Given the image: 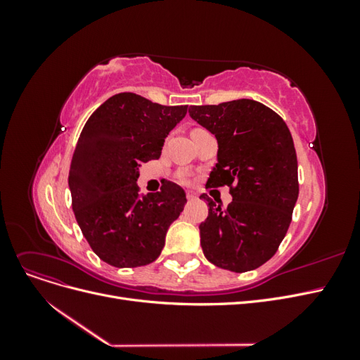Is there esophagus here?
<instances>
[{"label":"esophagus","mask_w":360,"mask_h":360,"mask_svg":"<svg viewBox=\"0 0 360 360\" xmlns=\"http://www.w3.org/2000/svg\"><path fill=\"white\" fill-rule=\"evenodd\" d=\"M186 198H188L189 201H193L195 198H197V193L192 192V191H188V192H186Z\"/></svg>","instance_id":"1"}]
</instances>
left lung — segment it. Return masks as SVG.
<instances>
[{
    "label": "left lung",
    "mask_w": 360,
    "mask_h": 360,
    "mask_svg": "<svg viewBox=\"0 0 360 360\" xmlns=\"http://www.w3.org/2000/svg\"><path fill=\"white\" fill-rule=\"evenodd\" d=\"M189 115L212 132L219 150L207 186L230 188L222 209L207 193L200 225L205 258L237 274L263 266L284 240L299 197L297 156L290 130L266 105L238 99L191 106Z\"/></svg>",
    "instance_id": "8db88e82"
}]
</instances>
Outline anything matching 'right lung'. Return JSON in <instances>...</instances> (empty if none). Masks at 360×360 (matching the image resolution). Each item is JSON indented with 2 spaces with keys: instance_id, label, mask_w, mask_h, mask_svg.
<instances>
[{
  "instance_id": "obj_1",
  "label": "right lung",
  "mask_w": 360,
  "mask_h": 360,
  "mask_svg": "<svg viewBox=\"0 0 360 360\" xmlns=\"http://www.w3.org/2000/svg\"><path fill=\"white\" fill-rule=\"evenodd\" d=\"M188 105L163 106L135 93L110 97L86 120L69 171L76 221L94 254L114 267H139L160 255L186 193L167 181L143 195L139 165L159 159Z\"/></svg>"
}]
</instances>
